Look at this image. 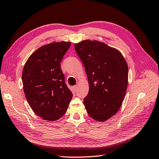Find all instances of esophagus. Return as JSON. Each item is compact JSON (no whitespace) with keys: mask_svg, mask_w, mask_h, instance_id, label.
Returning a JSON list of instances; mask_svg holds the SVG:
<instances>
[{"mask_svg":"<svg viewBox=\"0 0 159 159\" xmlns=\"http://www.w3.org/2000/svg\"><path fill=\"white\" fill-rule=\"evenodd\" d=\"M73 90H74L75 91H76L77 90V86H76H76L73 87Z\"/></svg>","mask_w":159,"mask_h":159,"instance_id":"esophagus-1","label":"esophagus"}]
</instances>
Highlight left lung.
<instances>
[{
  "instance_id": "8db88e82",
  "label": "left lung",
  "mask_w": 159,
  "mask_h": 159,
  "mask_svg": "<svg viewBox=\"0 0 159 159\" xmlns=\"http://www.w3.org/2000/svg\"><path fill=\"white\" fill-rule=\"evenodd\" d=\"M84 65L89 91L84 99L88 114L105 121L119 111L128 87V67L121 53L98 41L83 40L75 45Z\"/></svg>"
}]
</instances>
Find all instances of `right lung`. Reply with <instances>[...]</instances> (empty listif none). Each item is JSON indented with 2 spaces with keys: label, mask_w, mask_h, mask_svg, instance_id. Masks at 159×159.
<instances>
[{
  "label": "right lung",
  "mask_w": 159,
  "mask_h": 159,
  "mask_svg": "<svg viewBox=\"0 0 159 159\" xmlns=\"http://www.w3.org/2000/svg\"><path fill=\"white\" fill-rule=\"evenodd\" d=\"M70 46L68 42L44 45L30 56L24 66L22 81L25 97L32 110L45 120L60 119L72 98L60 68Z\"/></svg>",
  "instance_id": "obj_1"
}]
</instances>
